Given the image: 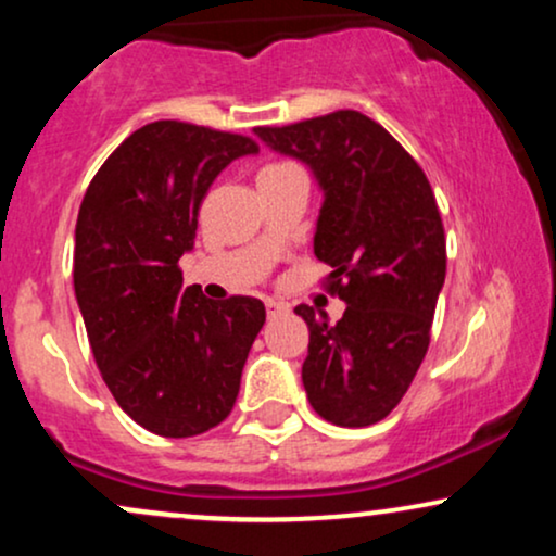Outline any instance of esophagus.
I'll return each instance as SVG.
<instances>
[{
  "label": "esophagus",
  "mask_w": 556,
  "mask_h": 556,
  "mask_svg": "<svg viewBox=\"0 0 556 556\" xmlns=\"http://www.w3.org/2000/svg\"><path fill=\"white\" fill-rule=\"evenodd\" d=\"M287 305L285 303H277V300H266V314H269V318L285 314Z\"/></svg>",
  "instance_id": "esophagus-1"
}]
</instances>
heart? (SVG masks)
Listing matches in <instances>:
<instances>
[{
  "label": "heart",
  "mask_w": 556,
  "mask_h": 556,
  "mask_svg": "<svg viewBox=\"0 0 556 556\" xmlns=\"http://www.w3.org/2000/svg\"><path fill=\"white\" fill-rule=\"evenodd\" d=\"M277 169H287V167H285V164H274V167H266L264 172H277Z\"/></svg>",
  "instance_id": "1"
}]
</instances>
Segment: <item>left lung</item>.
Segmentation results:
<instances>
[{
	"label": "left lung",
	"instance_id": "obj_1",
	"mask_svg": "<svg viewBox=\"0 0 556 556\" xmlns=\"http://www.w3.org/2000/svg\"><path fill=\"white\" fill-rule=\"evenodd\" d=\"M256 136L314 175L324 195L314 253L344 303L337 324L295 308L311 331L305 394L329 424L371 426L394 410L429 350L446 271L437 198L416 159L361 112L256 127Z\"/></svg>",
	"mask_w": 556,
	"mask_h": 556
}]
</instances>
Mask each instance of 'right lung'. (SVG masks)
Listing matches in <instances>:
<instances>
[{"instance_id":"obj_1","label":"right lung","mask_w":556,"mask_h":556,"mask_svg":"<svg viewBox=\"0 0 556 556\" xmlns=\"http://www.w3.org/2000/svg\"><path fill=\"white\" fill-rule=\"evenodd\" d=\"M256 140L175 119L143 125L88 185L75 225L73 282L96 366L117 405L159 437L185 439L229 416L258 298L208 300L182 287L198 208L219 172Z\"/></svg>"}]
</instances>
